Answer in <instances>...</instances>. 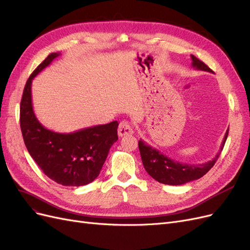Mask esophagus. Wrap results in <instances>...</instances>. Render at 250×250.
I'll return each instance as SVG.
<instances>
[{"label":"esophagus","instance_id":"obj_1","mask_svg":"<svg viewBox=\"0 0 250 250\" xmlns=\"http://www.w3.org/2000/svg\"><path fill=\"white\" fill-rule=\"evenodd\" d=\"M134 134V129L132 125L129 124L126 121L122 122L118 125V136L119 137H125V136H128Z\"/></svg>","mask_w":250,"mask_h":250}]
</instances>
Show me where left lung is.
<instances>
[{
  "mask_svg": "<svg viewBox=\"0 0 250 250\" xmlns=\"http://www.w3.org/2000/svg\"><path fill=\"white\" fill-rule=\"evenodd\" d=\"M191 59L192 67H194L195 69L212 72L208 65L204 64L202 61H200L195 56L191 55ZM228 133H229V128L227 129V132L225 134L219 153L211 160L202 165H188L182 164V162H179L177 160H173L165 155L164 153H161L159 150L151 147L141 139L138 145L143 166L149 175L161 184L177 186L200 179L214 166L221 154V151L224 148Z\"/></svg>",
  "mask_w": 250,
  "mask_h": 250,
  "instance_id": "obj_1",
  "label": "left lung"
}]
</instances>
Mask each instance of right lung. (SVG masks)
I'll return each mask as SVG.
<instances>
[{
	"label": "right lung",
	"instance_id": "add662e5",
	"mask_svg": "<svg viewBox=\"0 0 250 250\" xmlns=\"http://www.w3.org/2000/svg\"><path fill=\"white\" fill-rule=\"evenodd\" d=\"M59 55L50 54L27 80L20 103V127L28 153L45 175L60 185L80 187L99 176L110 147L118 139V123L57 133L39 122L32 107L31 83Z\"/></svg>",
	"mask_w": 250,
	"mask_h": 250
}]
</instances>
